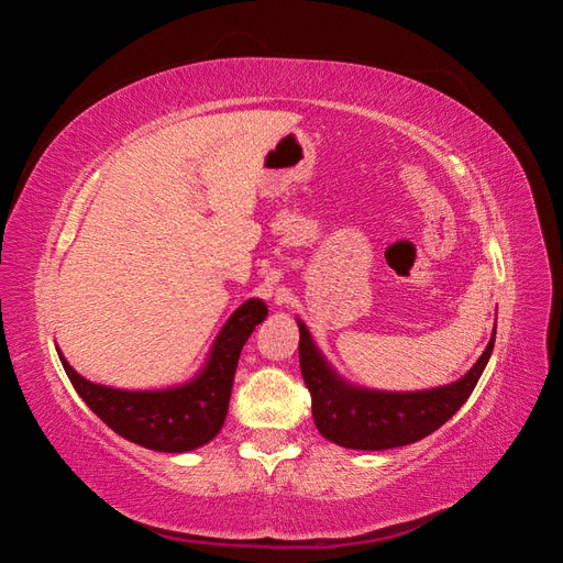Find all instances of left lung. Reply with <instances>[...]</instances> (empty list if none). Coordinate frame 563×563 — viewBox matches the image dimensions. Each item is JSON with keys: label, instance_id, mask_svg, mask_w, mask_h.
I'll return each mask as SVG.
<instances>
[{"label": "left lung", "instance_id": "1", "mask_svg": "<svg viewBox=\"0 0 563 563\" xmlns=\"http://www.w3.org/2000/svg\"><path fill=\"white\" fill-rule=\"evenodd\" d=\"M300 329V371L312 395L317 430L333 444L356 451H385L420 441L439 430L463 406L490 360L496 329L484 354L463 378L424 391H376L340 380L317 352L308 327Z\"/></svg>", "mask_w": 563, "mask_h": 563}]
</instances>
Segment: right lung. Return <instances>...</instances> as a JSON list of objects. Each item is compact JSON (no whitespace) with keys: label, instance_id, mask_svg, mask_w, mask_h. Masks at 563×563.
<instances>
[{"label":"right lung","instance_id":"1","mask_svg":"<svg viewBox=\"0 0 563 563\" xmlns=\"http://www.w3.org/2000/svg\"><path fill=\"white\" fill-rule=\"evenodd\" d=\"M265 317L267 308L258 298H251L234 310L216 338L207 366L195 380L180 387L152 391L114 389L81 378L63 354L60 362L77 395L119 437L150 451L185 453L209 444L223 428L236 362L249 335Z\"/></svg>","mask_w":563,"mask_h":563}]
</instances>
